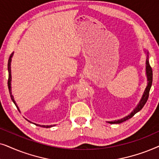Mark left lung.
Here are the masks:
<instances>
[{
    "label": "left lung",
    "instance_id": "obj_1",
    "mask_svg": "<svg viewBox=\"0 0 159 159\" xmlns=\"http://www.w3.org/2000/svg\"><path fill=\"white\" fill-rule=\"evenodd\" d=\"M147 59H146V74H147V78H148V86H146V89L144 92V94L143 95V97L139 101L138 105H137L136 108H135L134 111H133L132 113H130V115H129L126 117L121 118L120 120H114V121H109L108 123L110 124H120V123L125 121V120L129 119L132 117H133L135 114H136L137 112H139L140 110L144 107V105H145L146 102L148 101V99L149 97V92L150 89H151L152 82H153V70H152V67L149 64L148 61V52L147 53Z\"/></svg>",
    "mask_w": 159,
    "mask_h": 159
}]
</instances>
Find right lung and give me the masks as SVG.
<instances>
[{"label": "right lung", "mask_w": 159, "mask_h": 159, "mask_svg": "<svg viewBox=\"0 0 159 159\" xmlns=\"http://www.w3.org/2000/svg\"><path fill=\"white\" fill-rule=\"evenodd\" d=\"M12 56H13V53L12 54H11L9 58H8V90H9V94H10V96H11V98L12 101H13V102L15 104L16 107H17L18 111H20V109H19V107H17V105H16L15 101H14V97L13 95L11 94V57ZM29 122H30V120H28ZM40 126H43V127H46V128H50L52 127V125H50V126H41L39 125Z\"/></svg>", "instance_id": "1"}]
</instances>
